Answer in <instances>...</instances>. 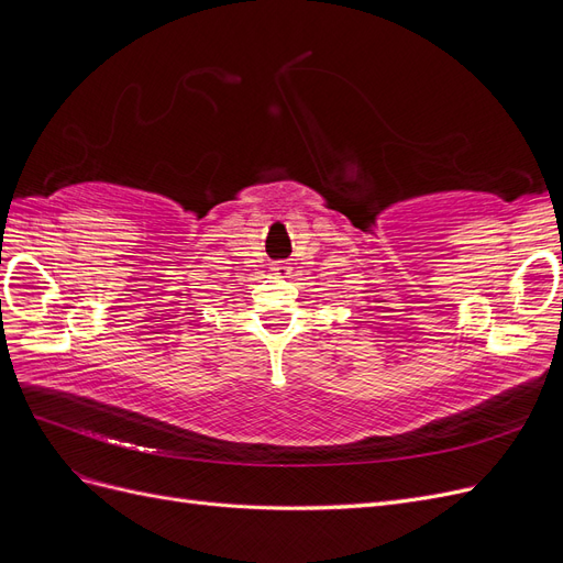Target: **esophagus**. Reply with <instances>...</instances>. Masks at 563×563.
<instances>
[{
  "mask_svg": "<svg viewBox=\"0 0 563 563\" xmlns=\"http://www.w3.org/2000/svg\"><path fill=\"white\" fill-rule=\"evenodd\" d=\"M272 272H275V275H279V277H286L288 272H291V267H288V263H284V261H277V263H272V267H269Z\"/></svg>",
  "mask_w": 563,
  "mask_h": 563,
  "instance_id": "1",
  "label": "esophagus"
}]
</instances>
